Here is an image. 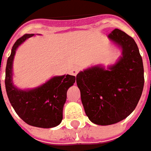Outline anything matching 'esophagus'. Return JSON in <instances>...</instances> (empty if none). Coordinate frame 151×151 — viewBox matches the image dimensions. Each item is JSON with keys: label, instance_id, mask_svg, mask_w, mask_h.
<instances>
[{"label": "esophagus", "instance_id": "34e87169", "mask_svg": "<svg viewBox=\"0 0 151 151\" xmlns=\"http://www.w3.org/2000/svg\"><path fill=\"white\" fill-rule=\"evenodd\" d=\"M80 70H81V67H74L73 68V70H72V74L73 76H76L80 72Z\"/></svg>", "mask_w": 151, "mask_h": 151}]
</instances>
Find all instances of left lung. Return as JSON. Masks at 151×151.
Returning <instances> with one entry per match:
<instances>
[{
    "label": "left lung",
    "mask_w": 151,
    "mask_h": 151,
    "mask_svg": "<svg viewBox=\"0 0 151 151\" xmlns=\"http://www.w3.org/2000/svg\"><path fill=\"white\" fill-rule=\"evenodd\" d=\"M109 37L122 48L117 64L109 70L92 67L76 76L86 115L101 126L127 118L137 107L145 84L143 60L134 39L119 29Z\"/></svg>",
    "instance_id": "1"
}]
</instances>
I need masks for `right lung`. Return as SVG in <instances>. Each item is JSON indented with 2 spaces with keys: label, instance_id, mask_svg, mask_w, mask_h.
Wrapping results in <instances>:
<instances>
[{
  "label": "right lung",
  "instance_id": "obj_1",
  "mask_svg": "<svg viewBox=\"0 0 151 151\" xmlns=\"http://www.w3.org/2000/svg\"><path fill=\"white\" fill-rule=\"evenodd\" d=\"M32 36L33 34L24 35L13 46L6 67V91L14 109L25 123L37 127L50 128L58 126L62 120L67 90L74 84L75 76L55 77L39 88L28 91L16 89L12 84V66L15 51L19 45Z\"/></svg>",
  "mask_w": 151,
  "mask_h": 151
}]
</instances>
